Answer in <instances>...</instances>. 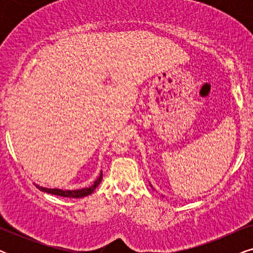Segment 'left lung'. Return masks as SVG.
<instances>
[{
	"instance_id": "1",
	"label": "left lung",
	"mask_w": 253,
	"mask_h": 253,
	"mask_svg": "<svg viewBox=\"0 0 253 253\" xmlns=\"http://www.w3.org/2000/svg\"><path fill=\"white\" fill-rule=\"evenodd\" d=\"M150 184H151V183H150ZM151 186H152V185H151Z\"/></svg>"
}]
</instances>
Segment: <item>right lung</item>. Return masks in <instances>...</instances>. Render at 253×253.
I'll list each match as a JSON object with an SVG mask.
<instances>
[{
  "label": "right lung",
  "instance_id": "obj_1",
  "mask_svg": "<svg viewBox=\"0 0 253 253\" xmlns=\"http://www.w3.org/2000/svg\"><path fill=\"white\" fill-rule=\"evenodd\" d=\"M102 181V171L100 172L99 177L95 179L94 183L88 188H83V189H78V190H62V189H49V188H43V186H40L36 184V186L40 191L47 192V193H51V195L55 196H61V197H68V198H83V197H86L94 191L100 183Z\"/></svg>",
  "mask_w": 253,
  "mask_h": 253
}]
</instances>
